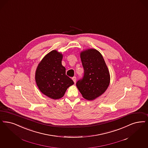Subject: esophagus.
<instances>
[{
  "label": "esophagus",
  "mask_w": 148,
  "mask_h": 148,
  "mask_svg": "<svg viewBox=\"0 0 148 148\" xmlns=\"http://www.w3.org/2000/svg\"><path fill=\"white\" fill-rule=\"evenodd\" d=\"M72 80H73V82H74V83H75L76 80H77V77H72Z\"/></svg>",
  "instance_id": "esophagus-1"
}]
</instances>
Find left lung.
I'll return each mask as SVG.
<instances>
[{
  "mask_svg": "<svg viewBox=\"0 0 148 148\" xmlns=\"http://www.w3.org/2000/svg\"><path fill=\"white\" fill-rule=\"evenodd\" d=\"M80 58L84 73L76 85L84 98L92 100L106 90L110 82V73L102 56L95 49L83 51Z\"/></svg>",
  "mask_w": 148,
  "mask_h": 148,
  "instance_id": "obj_1",
  "label": "left lung"
}]
</instances>
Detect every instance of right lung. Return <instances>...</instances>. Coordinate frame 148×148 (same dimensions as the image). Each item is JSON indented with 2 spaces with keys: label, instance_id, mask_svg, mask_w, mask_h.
Segmentation results:
<instances>
[{
  "label": "right lung",
  "instance_id": "add662e5",
  "mask_svg": "<svg viewBox=\"0 0 148 148\" xmlns=\"http://www.w3.org/2000/svg\"><path fill=\"white\" fill-rule=\"evenodd\" d=\"M63 56L53 50L43 58L36 71V82L44 95L52 99L62 97L74 82L65 74L62 64Z\"/></svg>",
  "mask_w": 148,
  "mask_h": 148
}]
</instances>
